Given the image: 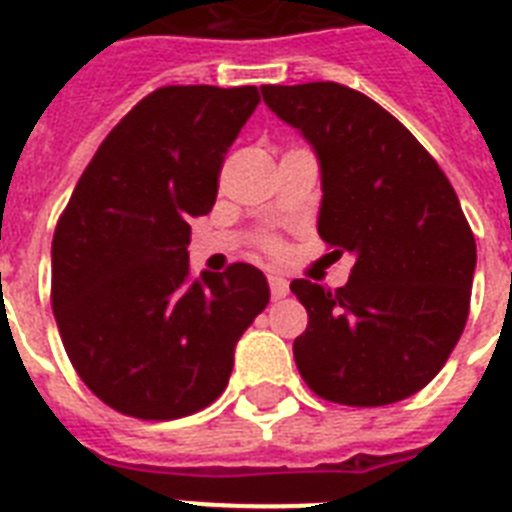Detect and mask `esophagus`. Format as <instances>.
Returning a JSON list of instances; mask_svg holds the SVG:
<instances>
[{
    "label": "esophagus",
    "mask_w": 512,
    "mask_h": 512,
    "mask_svg": "<svg viewBox=\"0 0 512 512\" xmlns=\"http://www.w3.org/2000/svg\"><path fill=\"white\" fill-rule=\"evenodd\" d=\"M268 287H271L273 300H281V297L289 295V281L284 276H268Z\"/></svg>",
    "instance_id": "34e87169"
}]
</instances>
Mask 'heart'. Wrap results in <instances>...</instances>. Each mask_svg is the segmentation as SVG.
<instances>
[{"mask_svg": "<svg viewBox=\"0 0 512 512\" xmlns=\"http://www.w3.org/2000/svg\"><path fill=\"white\" fill-rule=\"evenodd\" d=\"M271 249H273V247H271Z\"/></svg>", "mask_w": 512, "mask_h": 512, "instance_id": "1", "label": "heart"}]
</instances>
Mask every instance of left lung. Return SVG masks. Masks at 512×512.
<instances>
[{
	"mask_svg": "<svg viewBox=\"0 0 512 512\" xmlns=\"http://www.w3.org/2000/svg\"><path fill=\"white\" fill-rule=\"evenodd\" d=\"M265 106L321 164L319 236L356 255L350 279H295L308 311L295 364L316 396L385 406L428 385L470 311L476 239L436 159L380 103L337 82L265 84Z\"/></svg>",
	"mask_w": 512,
	"mask_h": 512,
	"instance_id": "1",
	"label": "left lung"
}]
</instances>
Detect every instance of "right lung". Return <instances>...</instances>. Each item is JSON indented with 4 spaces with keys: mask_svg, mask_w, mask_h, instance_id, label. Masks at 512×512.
Masks as SVG:
<instances>
[{
    "mask_svg": "<svg viewBox=\"0 0 512 512\" xmlns=\"http://www.w3.org/2000/svg\"><path fill=\"white\" fill-rule=\"evenodd\" d=\"M257 87L170 84L140 100L82 172L52 236V313L76 374L116 412L177 420L228 385L233 348L268 305L255 265L191 276L207 215Z\"/></svg>",
    "mask_w": 512,
    "mask_h": 512,
    "instance_id": "right-lung-1",
    "label": "right lung"
}]
</instances>
